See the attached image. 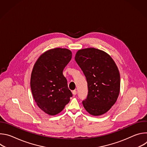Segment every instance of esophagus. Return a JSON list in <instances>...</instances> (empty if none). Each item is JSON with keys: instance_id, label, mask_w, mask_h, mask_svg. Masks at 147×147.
Listing matches in <instances>:
<instances>
[{"instance_id": "34e87169", "label": "esophagus", "mask_w": 147, "mask_h": 147, "mask_svg": "<svg viewBox=\"0 0 147 147\" xmlns=\"http://www.w3.org/2000/svg\"><path fill=\"white\" fill-rule=\"evenodd\" d=\"M73 94L74 95H76V94H77V91L76 90H74V91H73Z\"/></svg>"}]
</instances>
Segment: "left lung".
Segmentation results:
<instances>
[{
  "label": "left lung",
  "mask_w": 147,
  "mask_h": 147,
  "mask_svg": "<svg viewBox=\"0 0 147 147\" xmlns=\"http://www.w3.org/2000/svg\"><path fill=\"white\" fill-rule=\"evenodd\" d=\"M75 60L88 84L84 107L92 116L105 114L116 103L120 93V76L115 62L107 52L94 48L78 50Z\"/></svg>",
  "instance_id": "8db88e82"
}]
</instances>
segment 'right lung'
Returning a JSON list of instances; mask_svg holds the SVG:
<instances>
[{"mask_svg": "<svg viewBox=\"0 0 147 147\" xmlns=\"http://www.w3.org/2000/svg\"><path fill=\"white\" fill-rule=\"evenodd\" d=\"M72 57L66 48L47 51L36 61L31 76L30 86L38 107L47 114L54 116L65 108L72 93L63 74Z\"/></svg>", "mask_w": 147, "mask_h": 147, "instance_id": "right-lung-1", "label": "right lung"}]
</instances>
